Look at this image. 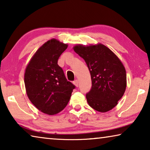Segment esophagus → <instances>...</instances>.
<instances>
[{
  "label": "esophagus",
  "instance_id": "esophagus-1",
  "mask_svg": "<svg viewBox=\"0 0 150 150\" xmlns=\"http://www.w3.org/2000/svg\"><path fill=\"white\" fill-rule=\"evenodd\" d=\"M73 85H74L75 87H78L79 86V81H78V80H75L74 81H73Z\"/></svg>",
  "mask_w": 150,
  "mask_h": 150
}]
</instances>
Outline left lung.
Here are the masks:
<instances>
[{
    "instance_id": "1",
    "label": "left lung",
    "mask_w": 150,
    "mask_h": 150,
    "mask_svg": "<svg viewBox=\"0 0 150 150\" xmlns=\"http://www.w3.org/2000/svg\"><path fill=\"white\" fill-rule=\"evenodd\" d=\"M73 50L85 61L91 73L92 87L86 95L91 107L100 112L117 105L126 88V73L120 59L102 44L76 45Z\"/></svg>"
}]
</instances>
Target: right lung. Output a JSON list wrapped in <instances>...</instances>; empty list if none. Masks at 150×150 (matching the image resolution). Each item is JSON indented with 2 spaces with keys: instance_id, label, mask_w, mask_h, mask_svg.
Returning a JSON list of instances; mask_svg holds the SVG:
<instances>
[{
  "instance_id": "right-lung-1",
  "label": "right lung",
  "mask_w": 150,
  "mask_h": 150,
  "mask_svg": "<svg viewBox=\"0 0 150 150\" xmlns=\"http://www.w3.org/2000/svg\"><path fill=\"white\" fill-rule=\"evenodd\" d=\"M67 46L56 39L48 40L36 51L25 70L28 97L40 111L48 115L63 110L75 88L57 64Z\"/></svg>"
}]
</instances>
